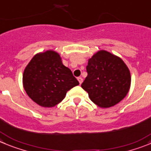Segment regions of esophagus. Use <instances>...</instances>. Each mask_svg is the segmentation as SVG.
Listing matches in <instances>:
<instances>
[{
    "label": "esophagus",
    "instance_id": "1",
    "mask_svg": "<svg viewBox=\"0 0 151 151\" xmlns=\"http://www.w3.org/2000/svg\"><path fill=\"white\" fill-rule=\"evenodd\" d=\"M77 80H78V81H79V83H80V84H81L83 83V78L82 77H78V78H77Z\"/></svg>",
    "mask_w": 151,
    "mask_h": 151
}]
</instances>
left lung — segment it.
Returning <instances> with one entry per match:
<instances>
[{"label": "left lung", "mask_w": 151, "mask_h": 151, "mask_svg": "<svg viewBox=\"0 0 151 151\" xmlns=\"http://www.w3.org/2000/svg\"><path fill=\"white\" fill-rule=\"evenodd\" d=\"M87 77L81 86L93 103L101 108L111 107L127 95L130 73L123 60L106 50H100L88 60Z\"/></svg>", "instance_id": "left-lung-1"}]
</instances>
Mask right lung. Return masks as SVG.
<instances>
[{"label": "right lung", "instance_id": "add662e5", "mask_svg": "<svg viewBox=\"0 0 151 151\" xmlns=\"http://www.w3.org/2000/svg\"><path fill=\"white\" fill-rule=\"evenodd\" d=\"M23 84L28 96L35 103L44 107H53L79 82L63 64L60 55L47 50L36 54L28 63L24 71Z\"/></svg>", "mask_w": 151, "mask_h": 151}]
</instances>
